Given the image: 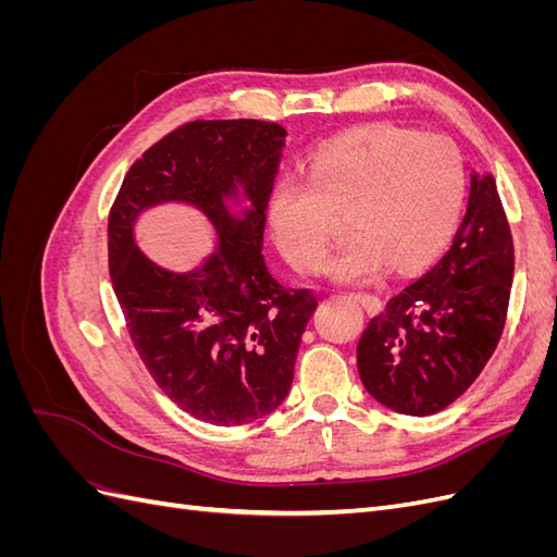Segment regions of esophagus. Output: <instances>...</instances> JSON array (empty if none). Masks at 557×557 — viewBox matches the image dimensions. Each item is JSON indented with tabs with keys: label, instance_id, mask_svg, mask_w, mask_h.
<instances>
[{
	"label": "esophagus",
	"instance_id": "obj_1",
	"mask_svg": "<svg viewBox=\"0 0 557 557\" xmlns=\"http://www.w3.org/2000/svg\"><path fill=\"white\" fill-rule=\"evenodd\" d=\"M352 297H356V299L360 301V305L364 307V311H367V313H379V311H381V299H379L376 295H369V293H356Z\"/></svg>",
	"mask_w": 557,
	"mask_h": 557
}]
</instances>
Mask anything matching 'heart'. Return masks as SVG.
I'll list each match as a JSON object with an SVG mask.
<instances>
[{
  "instance_id": "heart-1",
  "label": "heart",
  "mask_w": 557,
  "mask_h": 557,
  "mask_svg": "<svg viewBox=\"0 0 557 557\" xmlns=\"http://www.w3.org/2000/svg\"><path fill=\"white\" fill-rule=\"evenodd\" d=\"M465 160L442 134L364 125L320 146L305 178H281L267 201V225L281 256L313 272L332 239V215L348 213L352 237L325 264L339 283H369L432 262L458 225Z\"/></svg>"
}]
</instances>
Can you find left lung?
<instances>
[{"mask_svg": "<svg viewBox=\"0 0 557 557\" xmlns=\"http://www.w3.org/2000/svg\"><path fill=\"white\" fill-rule=\"evenodd\" d=\"M513 237L491 174H471L453 246L369 320L358 372L383 407L407 416L446 409L483 372L507 323Z\"/></svg>", "mask_w": 557, "mask_h": 557, "instance_id": "1", "label": "left lung"}]
</instances>
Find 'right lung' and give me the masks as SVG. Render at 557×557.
Returning a JSON list of instances; mask_svg holds the SVG:
<instances>
[{
  "mask_svg": "<svg viewBox=\"0 0 557 557\" xmlns=\"http://www.w3.org/2000/svg\"><path fill=\"white\" fill-rule=\"evenodd\" d=\"M285 134L250 117L185 123L129 166L109 213V272L132 344L162 393L211 425L252 423L288 397L318 307L262 258ZM239 196L251 205L232 212ZM164 200L199 208L216 230V252L193 273H170L133 242L138 213Z\"/></svg>",
  "mask_w": 557,
  "mask_h": 557,
  "instance_id": "1",
  "label": "right lung"
}]
</instances>
